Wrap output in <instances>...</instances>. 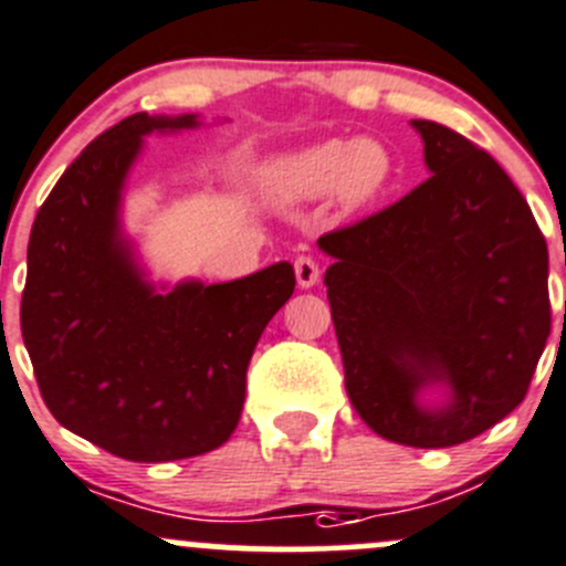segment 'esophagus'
<instances>
[{
    "label": "esophagus",
    "mask_w": 566,
    "mask_h": 566,
    "mask_svg": "<svg viewBox=\"0 0 566 566\" xmlns=\"http://www.w3.org/2000/svg\"><path fill=\"white\" fill-rule=\"evenodd\" d=\"M293 268H295V279H298V287L310 290L312 284H317V279H321V268H317V262L312 260V256H298Z\"/></svg>",
    "instance_id": "1"
}]
</instances>
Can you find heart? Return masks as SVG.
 Listing matches in <instances>:
<instances>
[{
    "mask_svg": "<svg viewBox=\"0 0 566 566\" xmlns=\"http://www.w3.org/2000/svg\"><path fill=\"white\" fill-rule=\"evenodd\" d=\"M265 190L284 205L332 193L339 210L356 212L381 199L395 182V157L381 140H323L276 157L265 168Z\"/></svg>",
    "mask_w": 566,
    "mask_h": 566,
    "instance_id": "obj_1",
    "label": "heart"
}]
</instances>
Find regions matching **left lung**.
Segmentation results:
<instances>
[{
  "mask_svg": "<svg viewBox=\"0 0 566 566\" xmlns=\"http://www.w3.org/2000/svg\"><path fill=\"white\" fill-rule=\"evenodd\" d=\"M431 177L317 240L345 389L378 437L451 448L528 392L547 334V243L501 166L468 137L411 120ZM429 386L442 405L419 403Z\"/></svg>",
  "mask_w": 566,
  "mask_h": 566,
  "instance_id": "1",
  "label": "left lung"
}]
</instances>
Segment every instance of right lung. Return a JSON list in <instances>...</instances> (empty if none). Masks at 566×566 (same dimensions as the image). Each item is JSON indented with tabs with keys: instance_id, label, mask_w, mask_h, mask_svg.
Masks as SVG:
<instances>
[{
	"instance_id": "right-lung-1",
	"label": "right lung",
	"mask_w": 566,
	"mask_h": 566,
	"mask_svg": "<svg viewBox=\"0 0 566 566\" xmlns=\"http://www.w3.org/2000/svg\"><path fill=\"white\" fill-rule=\"evenodd\" d=\"M199 115L135 113L93 140L38 210L21 334L60 426L129 462L216 451L238 429L245 370L295 290L290 262L205 284H151L120 229L132 163L151 132Z\"/></svg>"
}]
</instances>
